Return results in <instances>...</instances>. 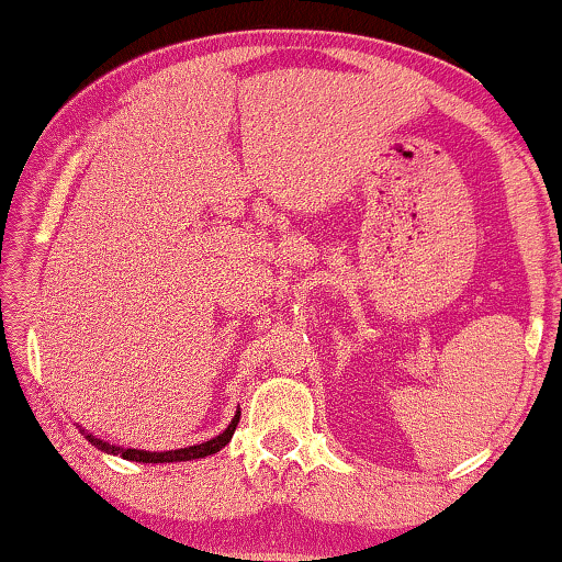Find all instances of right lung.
Instances as JSON below:
<instances>
[{
  "label": "right lung",
  "mask_w": 562,
  "mask_h": 562,
  "mask_svg": "<svg viewBox=\"0 0 562 562\" xmlns=\"http://www.w3.org/2000/svg\"><path fill=\"white\" fill-rule=\"evenodd\" d=\"M237 422H240V412L235 414L233 422H229L225 432H220L217 437H212V440H206L202 445H189V448H181V450H164V452L135 450V448H117V445L97 440L94 435H87V440L94 445L97 450L110 452V456H120V458H125V460H135V463H181V460H196V458H206V456H214V452H220L229 440H233ZM81 432H83V429H81Z\"/></svg>",
  "instance_id": "1"
}]
</instances>
